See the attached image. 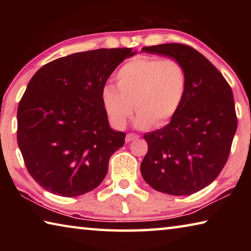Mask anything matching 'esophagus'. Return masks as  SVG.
<instances>
[{
	"mask_svg": "<svg viewBox=\"0 0 251 251\" xmlns=\"http://www.w3.org/2000/svg\"><path fill=\"white\" fill-rule=\"evenodd\" d=\"M139 136L138 135H136V134H127L126 135V138H125V141H126V143H129V142H131V141H134V139H136V138H138Z\"/></svg>",
	"mask_w": 251,
	"mask_h": 251,
	"instance_id": "obj_1",
	"label": "esophagus"
}]
</instances>
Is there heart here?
<instances>
[{"label":"heart","instance_id":"obj_1","mask_svg":"<svg viewBox=\"0 0 251 251\" xmlns=\"http://www.w3.org/2000/svg\"><path fill=\"white\" fill-rule=\"evenodd\" d=\"M117 86L101 88V103L110 123L124 128L134 112L135 126L167 124L177 115L185 99L186 71L175 59L137 56L123 65L116 74Z\"/></svg>","mask_w":251,"mask_h":251}]
</instances>
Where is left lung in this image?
<instances>
[{"label":"left lung","mask_w":251,"mask_h":251,"mask_svg":"<svg viewBox=\"0 0 251 251\" xmlns=\"http://www.w3.org/2000/svg\"><path fill=\"white\" fill-rule=\"evenodd\" d=\"M142 52L167 56L184 66V101L165 127L144 135L141 164L145 181L157 192L187 196L210 185L222 172L237 130L232 91L222 73L196 50L177 43L146 46Z\"/></svg>","instance_id":"obj_1"}]
</instances>
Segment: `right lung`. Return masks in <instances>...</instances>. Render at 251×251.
<instances>
[{"mask_svg": "<svg viewBox=\"0 0 251 251\" xmlns=\"http://www.w3.org/2000/svg\"><path fill=\"white\" fill-rule=\"evenodd\" d=\"M136 52L100 49L54 59L34 74L18 108V144L29 175L45 190L80 196L99 186L125 133L110 128L101 88Z\"/></svg>", "mask_w": 251, "mask_h": 251, "instance_id": "add662e5", "label": "right lung"}]
</instances>
